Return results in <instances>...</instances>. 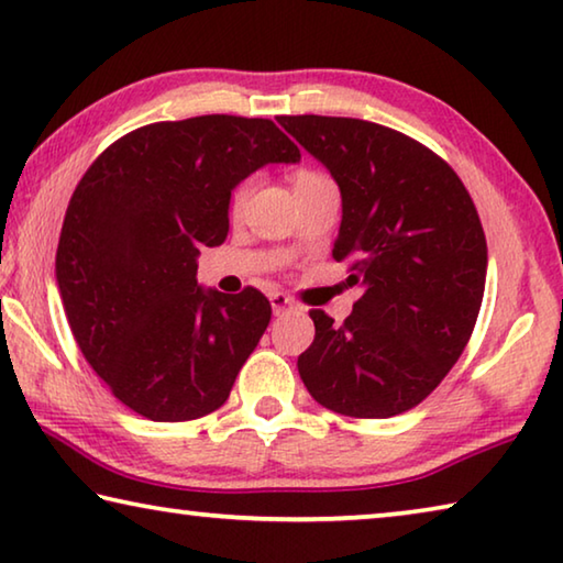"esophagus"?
I'll list each match as a JSON object with an SVG mask.
<instances>
[{
  "label": "esophagus",
  "instance_id": "obj_1",
  "mask_svg": "<svg viewBox=\"0 0 563 563\" xmlns=\"http://www.w3.org/2000/svg\"><path fill=\"white\" fill-rule=\"evenodd\" d=\"M269 301H272V309H274L276 317L284 314V311H289V309L297 307V301H294L289 294H284V291H274L272 297H269Z\"/></svg>",
  "mask_w": 563,
  "mask_h": 563
}]
</instances>
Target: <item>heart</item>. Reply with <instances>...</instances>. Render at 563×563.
I'll return each mask as SVG.
<instances>
[{
	"label": "heart",
	"instance_id": "heart-1",
	"mask_svg": "<svg viewBox=\"0 0 563 563\" xmlns=\"http://www.w3.org/2000/svg\"><path fill=\"white\" fill-rule=\"evenodd\" d=\"M321 179H327L321 172H314V169H299V172H297V179H294V187H303V184L321 181ZM249 195H252V181L246 179V181H242V184H236L234 191H232V197H229V211H232L234 217L242 214V209H244V205H246Z\"/></svg>",
	"mask_w": 563,
	"mask_h": 563
}]
</instances>
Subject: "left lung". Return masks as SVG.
<instances>
[{"mask_svg":"<svg viewBox=\"0 0 563 563\" xmlns=\"http://www.w3.org/2000/svg\"><path fill=\"white\" fill-rule=\"evenodd\" d=\"M342 191L334 260L362 297L342 327L311 309L299 356L309 394L336 413L389 419L437 389L472 336L486 284V236L462 179L396 129L349 117L276 119Z\"/></svg>","mask_w":563,"mask_h":563,"instance_id":"1","label":"left lung"}]
</instances>
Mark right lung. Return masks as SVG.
<instances>
[{
    "label": "right lung",
    "mask_w": 563,
    "mask_h": 563,
    "mask_svg": "<svg viewBox=\"0 0 563 563\" xmlns=\"http://www.w3.org/2000/svg\"><path fill=\"white\" fill-rule=\"evenodd\" d=\"M299 156L272 119L207 114L134 129L81 177L57 284L81 354L124 407L191 421L229 399L272 303L254 287L201 289L199 249L224 244L239 181Z\"/></svg>",
    "instance_id": "1"
}]
</instances>
